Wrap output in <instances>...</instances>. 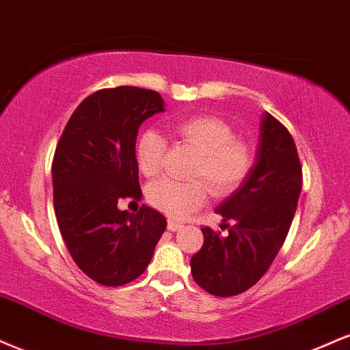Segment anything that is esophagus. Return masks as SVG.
I'll list each match as a JSON object with an SVG mask.
<instances>
[{"mask_svg": "<svg viewBox=\"0 0 350 350\" xmlns=\"http://www.w3.org/2000/svg\"><path fill=\"white\" fill-rule=\"evenodd\" d=\"M167 228H168V231H180V229L183 228V224L182 223H178V221H174V219H170L168 221V224H167Z\"/></svg>", "mask_w": 350, "mask_h": 350, "instance_id": "obj_1", "label": "esophagus"}]
</instances>
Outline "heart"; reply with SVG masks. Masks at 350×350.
Listing matches in <instances>:
<instances>
[{"label": "heart", "mask_w": 350, "mask_h": 350, "mask_svg": "<svg viewBox=\"0 0 350 350\" xmlns=\"http://www.w3.org/2000/svg\"><path fill=\"white\" fill-rule=\"evenodd\" d=\"M172 133L200 154L191 168V176L196 180H159L147 190L150 206L163 215L182 219L203 206L209 188L217 196L229 195L245 182L252 170V147L237 139L232 126L224 119L213 114L185 118L172 126ZM165 154L167 139L159 131L147 129L137 137L135 162L147 178H154L162 172Z\"/></svg>", "instance_id": "1"}]
</instances>
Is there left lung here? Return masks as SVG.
<instances>
[{"label":"left lung","instance_id":"obj_1","mask_svg":"<svg viewBox=\"0 0 350 350\" xmlns=\"http://www.w3.org/2000/svg\"><path fill=\"white\" fill-rule=\"evenodd\" d=\"M301 163L293 137L272 114L260 121L256 163L245 182L216 208L228 234L203 228L204 242L191 257V275L215 297L244 293L272 265L293 221L301 193Z\"/></svg>","mask_w":350,"mask_h":350}]
</instances>
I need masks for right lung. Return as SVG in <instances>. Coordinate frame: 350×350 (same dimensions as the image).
<instances>
[{"label":"right lung","instance_id":"1","mask_svg":"<svg viewBox=\"0 0 350 350\" xmlns=\"http://www.w3.org/2000/svg\"><path fill=\"white\" fill-rule=\"evenodd\" d=\"M165 111L154 90L94 92L70 116L52 162L53 209L65 245L92 280L121 286L144 273L167 228L146 204L137 215L119 200L142 196L135 139L147 118Z\"/></svg>","mask_w":350,"mask_h":350}]
</instances>
